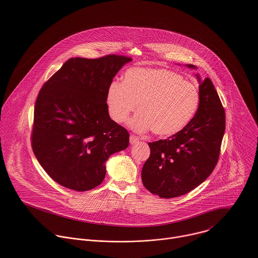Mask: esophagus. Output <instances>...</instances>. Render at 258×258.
Segmentation results:
<instances>
[{"label":"esophagus","mask_w":258,"mask_h":258,"mask_svg":"<svg viewBox=\"0 0 258 258\" xmlns=\"http://www.w3.org/2000/svg\"><path fill=\"white\" fill-rule=\"evenodd\" d=\"M130 142H131L132 145H135V144L139 142V138H138L137 136H135V135H131V137H130Z\"/></svg>","instance_id":"1"}]
</instances>
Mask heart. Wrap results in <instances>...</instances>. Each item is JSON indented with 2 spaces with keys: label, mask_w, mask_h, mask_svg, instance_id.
Segmentation results:
<instances>
[{
  "label": "heart",
  "mask_w": 258,
  "mask_h": 258,
  "mask_svg": "<svg viewBox=\"0 0 258 258\" xmlns=\"http://www.w3.org/2000/svg\"><path fill=\"white\" fill-rule=\"evenodd\" d=\"M199 92L180 74L165 69L133 68L123 82L113 80L106 93L110 117L124 123L137 105L128 125L136 133H153L167 137L190 123L199 106Z\"/></svg>",
  "instance_id": "1"
}]
</instances>
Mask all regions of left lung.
I'll return each mask as SVG.
<instances>
[{
    "instance_id": "1",
    "label": "left lung",
    "mask_w": 258,
    "mask_h": 258,
    "mask_svg": "<svg viewBox=\"0 0 258 258\" xmlns=\"http://www.w3.org/2000/svg\"><path fill=\"white\" fill-rule=\"evenodd\" d=\"M196 75L200 101L194 119L180 133L149 143L151 154L142 168V183L161 198L189 192L208 178L219 160L225 112L211 79Z\"/></svg>"
}]
</instances>
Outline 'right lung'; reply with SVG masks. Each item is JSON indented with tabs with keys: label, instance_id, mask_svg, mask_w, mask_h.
Returning <instances> with one entry per match:
<instances>
[{
	"label": "right lung",
	"instance_id": "obj_1",
	"mask_svg": "<svg viewBox=\"0 0 258 258\" xmlns=\"http://www.w3.org/2000/svg\"><path fill=\"white\" fill-rule=\"evenodd\" d=\"M132 58H72L41 88L35 105L32 147L50 177L86 191L103 181L105 162L130 144V135L108 113L106 93Z\"/></svg>",
	"mask_w": 258,
	"mask_h": 258
}]
</instances>
